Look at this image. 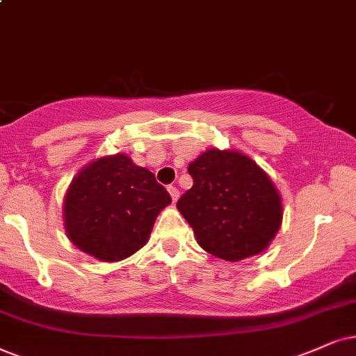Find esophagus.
I'll use <instances>...</instances> for the list:
<instances>
[{"instance_id": "1", "label": "esophagus", "mask_w": 356, "mask_h": 356, "mask_svg": "<svg viewBox=\"0 0 356 356\" xmlns=\"http://www.w3.org/2000/svg\"><path fill=\"white\" fill-rule=\"evenodd\" d=\"M168 191L170 193V197H172V202H177V199H179V188L174 187V186H169Z\"/></svg>"}]
</instances>
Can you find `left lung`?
<instances>
[{
  "mask_svg": "<svg viewBox=\"0 0 356 356\" xmlns=\"http://www.w3.org/2000/svg\"><path fill=\"white\" fill-rule=\"evenodd\" d=\"M187 170L193 186L177 209L207 253L240 261L266 248L281 225L282 204L254 161L236 151L209 149Z\"/></svg>",
  "mask_w": 356,
  "mask_h": 356,
  "instance_id": "left-lung-1",
  "label": "left lung"
}]
</instances>
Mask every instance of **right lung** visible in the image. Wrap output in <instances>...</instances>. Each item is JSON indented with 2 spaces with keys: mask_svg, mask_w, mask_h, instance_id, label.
I'll use <instances>...</instances> for the list:
<instances>
[{
  "mask_svg": "<svg viewBox=\"0 0 356 356\" xmlns=\"http://www.w3.org/2000/svg\"><path fill=\"white\" fill-rule=\"evenodd\" d=\"M170 195L154 174L124 154L102 157L70 184L65 230L83 253L120 261L146 245L157 213Z\"/></svg>",
  "mask_w": 356,
  "mask_h": 356,
  "instance_id": "right-lung-1",
  "label": "right lung"
}]
</instances>
